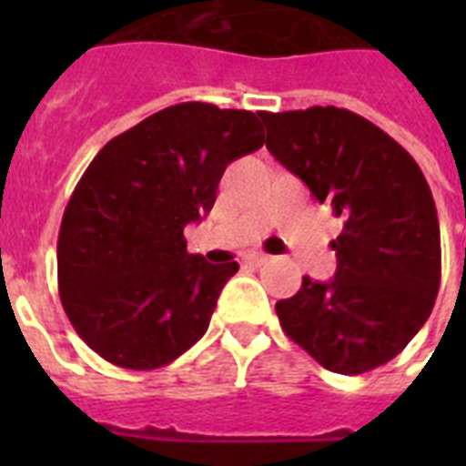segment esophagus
<instances>
[{
	"instance_id": "obj_1",
	"label": "esophagus",
	"mask_w": 466,
	"mask_h": 466,
	"mask_svg": "<svg viewBox=\"0 0 466 466\" xmlns=\"http://www.w3.org/2000/svg\"><path fill=\"white\" fill-rule=\"evenodd\" d=\"M270 256L268 254H261V251H251V254H247V258H244V263H248V266H263V263H268Z\"/></svg>"
}]
</instances>
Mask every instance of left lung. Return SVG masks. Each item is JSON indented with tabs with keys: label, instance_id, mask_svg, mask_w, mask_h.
I'll return each instance as SVG.
<instances>
[{
	"label": "left lung",
	"instance_id": "obj_1",
	"mask_svg": "<svg viewBox=\"0 0 466 466\" xmlns=\"http://www.w3.org/2000/svg\"><path fill=\"white\" fill-rule=\"evenodd\" d=\"M266 147L343 219L329 283L302 278L276 305L283 331L321 365L360 375L397 358L433 311L441 225L413 157L362 116L336 106L263 113Z\"/></svg>",
	"mask_w": 466,
	"mask_h": 466
}]
</instances>
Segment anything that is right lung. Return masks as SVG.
Wrapping results in <instances>:
<instances>
[{"instance_id": "1", "label": "right lung", "mask_w": 466, "mask_h": 466, "mask_svg": "<svg viewBox=\"0 0 466 466\" xmlns=\"http://www.w3.org/2000/svg\"><path fill=\"white\" fill-rule=\"evenodd\" d=\"M263 113L188 101L113 137L76 183L57 239V288L75 331L104 360L157 370L210 324L239 263L186 251L227 164L263 147Z\"/></svg>"}]
</instances>
